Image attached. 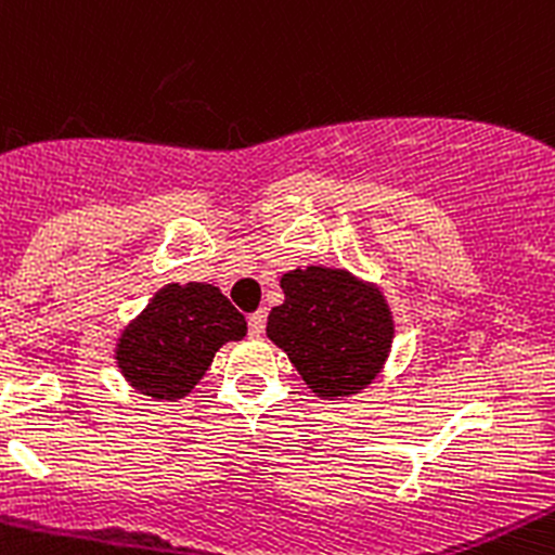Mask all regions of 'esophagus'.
Instances as JSON below:
<instances>
[{
  "label": "esophagus",
  "instance_id": "obj_1",
  "mask_svg": "<svg viewBox=\"0 0 555 555\" xmlns=\"http://www.w3.org/2000/svg\"><path fill=\"white\" fill-rule=\"evenodd\" d=\"M247 328L249 337H260L266 328V310H255L253 315H247Z\"/></svg>",
  "mask_w": 555,
  "mask_h": 555
}]
</instances>
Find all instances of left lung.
I'll list each match as a JSON object with an SVG mask.
<instances>
[{
	"instance_id": "8db88e82",
	"label": "left lung",
	"mask_w": 555,
	"mask_h": 555,
	"mask_svg": "<svg viewBox=\"0 0 555 555\" xmlns=\"http://www.w3.org/2000/svg\"><path fill=\"white\" fill-rule=\"evenodd\" d=\"M284 302L268 313L266 334L282 347L319 398L366 389L385 366L395 324L379 289L343 268H295L282 276Z\"/></svg>"
}]
</instances>
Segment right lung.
<instances>
[{
	"mask_svg": "<svg viewBox=\"0 0 555 555\" xmlns=\"http://www.w3.org/2000/svg\"><path fill=\"white\" fill-rule=\"evenodd\" d=\"M247 321L212 284H166L115 347L120 374L155 400H179L210 369L218 347L242 339Z\"/></svg>",
	"mask_w": 555,
	"mask_h": 555,
	"instance_id": "right-lung-1",
	"label": "right lung"
}]
</instances>
